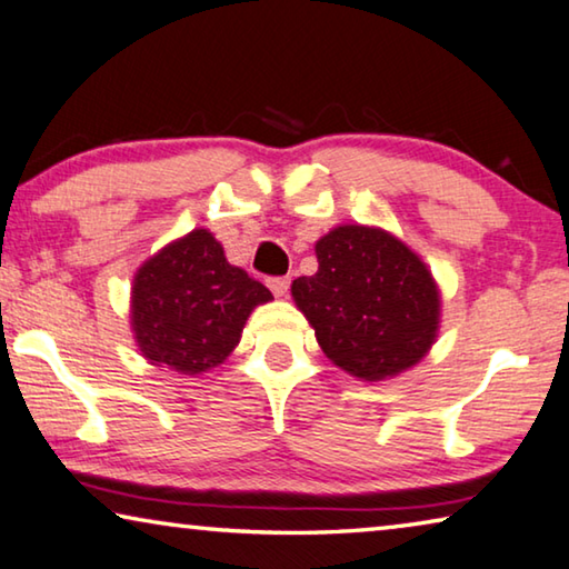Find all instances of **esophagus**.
<instances>
[{
    "label": "esophagus",
    "instance_id": "1",
    "mask_svg": "<svg viewBox=\"0 0 569 569\" xmlns=\"http://www.w3.org/2000/svg\"><path fill=\"white\" fill-rule=\"evenodd\" d=\"M288 286H291V281H288V278H283V276L281 278H268V288L273 291V296H278V299L288 293Z\"/></svg>",
    "mask_w": 569,
    "mask_h": 569
}]
</instances>
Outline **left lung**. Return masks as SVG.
Masks as SVG:
<instances>
[{
  "mask_svg": "<svg viewBox=\"0 0 569 569\" xmlns=\"http://www.w3.org/2000/svg\"><path fill=\"white\" fill-rule=\"evenodd\" d=\"M319 270L291 296L333 365L377 382L418 365L438 337L440 291L428 266L380 228L341 224L317 242Z\"/></svg>",
  "mask_w": 569,
  "mask_h": 569,
  "instance_id": "1",
  "label": "left lung"
}]
</instances>
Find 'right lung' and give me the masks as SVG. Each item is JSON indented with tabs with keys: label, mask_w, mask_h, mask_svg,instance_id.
<instances>
[{
	"label": "right lung",
	"mask_w": 569,
	"mask_h": 569,
	"mask_svg": "<svg viewBox=\"0 0 569 569\" xmlns=\"http://www.w3.org/2000/svg\"><path fill=\"white\" fill-rule=\"evenodd\" d=\"M270 299L268 288L230 266L212 232L200 228L137 270L131 329L151 365L202 375L230 357L252 309Z\"/></svg>",
	"instance_id": "add662e5"
}]
</instances>
